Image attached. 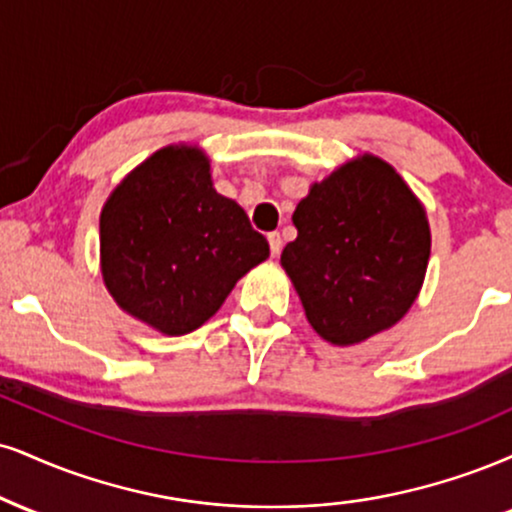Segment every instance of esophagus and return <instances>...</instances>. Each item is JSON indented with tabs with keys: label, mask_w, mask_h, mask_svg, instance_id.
<instances>
[{
	"label": "esophagus",
	"mask_w": 512,
	"mask_h": 512,
	"mask_svg": "<svg viewBox=\"0 0 512 512\" xmlns=\"http://www.w3.org/2000/svg\"><path fill=\"white\" fill-rule=\"evenodd\" d=\"M269 250H272V255L276 257L281 252V245H283V240H281V233H269Z\"/></svg>",
	"instance_id": "esophagus-1"
}]
</instances>
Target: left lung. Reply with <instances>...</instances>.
<instances>
[{
	"label": "left lung",
	"mask_w": 512,
	"mask_h": 512,
	"mask_svg": "<svg viewBox=\"0 0 512 512\" xmlns=\"http://www.w3.org/2000/svg\"><path fill=\"white\" fill-rule=\"evenodd\" d=\"M281 264L319 336L353 346L398 322L427 272L429 224L389 164L365 155L315 183Z\"/></svg>",
	"instance_id": "8db88e82"
}]
</instances>
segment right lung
Listing matches in <instances>:
<instances>
[{"mask_svg": "<svg viewBox=\"0 0 512 512\" xmlns=\"http://www.w3.org/2000/svg\"><path fill=\"white\" fill-rule=\"evenodd\" d=\"M102 274L123 310L169 336L195 331L269 257L248 214L212 188L195 147H166L114 190L100 217Z\"/></svg>", "mask_w": 512, "mask_h": 512, "instance_id": "right-lung-1", "label": "right lung"}]
</instances>
